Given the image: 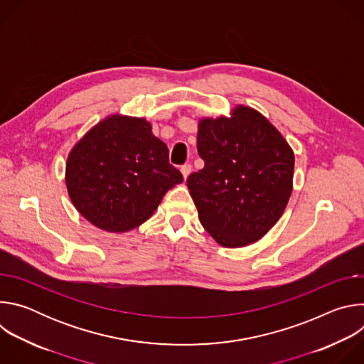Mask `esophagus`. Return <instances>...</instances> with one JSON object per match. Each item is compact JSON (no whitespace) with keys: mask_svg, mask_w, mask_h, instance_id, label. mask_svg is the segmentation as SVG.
<instances>
[{"mask_svg":"<svg viewBox=\"0 0 364 364\" xmlns=\"http://www.w3.org/2000/svg\"><path fill=\"white\" fill-rule=\"evenodd\" d=\"M191 170H193V168H191V166H190V164H184V166L181 167V174H183V177H184V178H187V177L190 176Z\"/></svg>","mask_w":364,"mask_h":364,"instance_id":"1","label":"esophagus"}]
</instances>
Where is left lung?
I'll list each match as a JSON object with an SVG mask.
<instances>
[{"instance_id": "1", "label": "left lung", "mask_w": 364, "mask_h": 364, "mask_svg": "<svg viewBox=\"0 0 364 364\" xmlns=\"http://www.w3.org/2000/svg\"><path fill=\"white\" fill-rule=\"evenodd\" d=\"M203 170L187 178L198 219L225 247L264 237L282 216L292 193L294 151L281 132L253 108L198 122Z\"/></svg>"}]
</instances>
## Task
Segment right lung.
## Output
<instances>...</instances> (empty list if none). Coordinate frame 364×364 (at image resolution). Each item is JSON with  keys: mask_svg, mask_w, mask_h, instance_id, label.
I'll return each instance as SVG.
<instances>
[{"mask_svg": "<svg viewBox=\"0 0 364 364\" xmlns=\"http://www.w3.org/2000/svg\"><path fill=\"white\" fill-rule=\"evenodd\" d=\"M144 118L111 115L72 148L66 186L76 210L93 226L122 233L146 222L164 194L183 181L167 145Z\"/></svg>", "mask_w": 364, "mask_h": 364, "instance_id": "1", "label": "right lung"}]
</instances>
